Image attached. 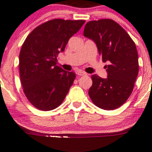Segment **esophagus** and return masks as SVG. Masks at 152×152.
Listing matches in <instances>:
<instances>
[{
	"mask_svg": "<svg viewBox=\"0 0 152 152\" xmlns=\"http://www.w3.org/2000/svg\"><path fill=\"white\" fill-rule=\"evenodd\" d=\"M77 74L78 75V76H86V73L83 72H78Z\"/></svg>",
	"mask_w": 152,
	"mask_h": 152,
	"instance_id": "34e87169",
	"label": "esophagus"
}]
</instances>
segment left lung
I'll use <instances>...</instances> for the list:
<instances>
[{
  "label": "left lung",
  "instance_id": "1",
  "mask_svg": "<svg viewBox=\"0 0 152 152\" xmlns=\"http://www.w3.org/2000/svg\"><path fill=\"white\" fill-rule=\"evenodd\" d=\"M83 35L95 42L102 62L108 63L107 78L92 75L90 99L100 109L118 108L131 95L139 72L135 44L124 28L109 19L88 22Z\"/></svg>",
  "mask_w": 152,
  "mask_h": 152
}]
</instances>
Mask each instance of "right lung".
I'll use <instances>...</instances> for the list:
<instances>
[{
	"label": "right lung",
	"instance_id": "1",
	"mask_svg": "<svg viewBox=\"0 0 152 152\" xmlns=\"http://www.w3.org/2000/svg\"><path fill=\"white\" fill-rule=\"evenodd\" d=\"M85 20L48 21L26 37L20 53V79L28 100L42 111L59 107L76 78L74 72L57 66V57Z\"/></svg>",
	"mask_w": 152,
	"mask_h": 152
}]
</instances>
